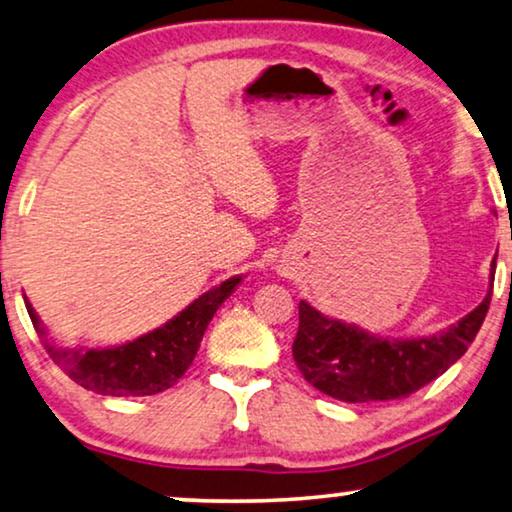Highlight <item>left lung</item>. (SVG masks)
<instances>
[{
	"label": "left lung",
	"mask_w": 512,
	"mask_h": 512,
	"mask_svg": "<svg viewBox=\"0 0 512 512\" xmlns=\"http://www.w3.org/2000/svg\"><path fill=\"white\" fill-rule=\"evenodd\" d=\"M497 271V257L490 273ZM494 280V278H492ZM492 280L483 303L446 331L427 338L388 340L331 319L299 303V331L292 354L303 379L342 402L400 400L430 384L467 352L492 301Z\"/></svg>",
	"instance_id": "8db88e82"
}]
</instances>
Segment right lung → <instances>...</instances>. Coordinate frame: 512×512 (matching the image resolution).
<instances>
[{"instance_id": "right-lung-1", "label": "right lung", "mask_w": 512, "mask_h": 512, "mask_svg": "<svg viewBox=\"0 0 512 512\" xmlns=\"http://www.w3.org/2000/svg\"><path fill=\"white\" fill-rule=\"evenodd\" d=\"M241 276L220 282L195 299L170 322L126 345L110 349H59L48 340V331L25 301L32 324L45 352L61 370L87 391L101 395H156L177 384L200 349L202 335L223 301L234 292Z\"/></svg>"}]
</instances>
